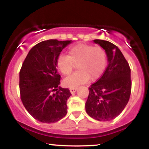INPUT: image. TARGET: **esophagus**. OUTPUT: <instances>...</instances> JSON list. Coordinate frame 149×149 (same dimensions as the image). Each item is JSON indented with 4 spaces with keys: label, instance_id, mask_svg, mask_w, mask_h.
Instances as JSON below:
<instances>
[{
    "label": "esophagus",
    "instance_id": "1",
    "mask_svg": "<svg viewBox=\"0 0 149 149\" xmlns=\"http://www.w3.org/2000/svg\"><path fill=\"white\" fill-rule=\"evenodd\" d=\"M70 90V92H71V93H74L76 91V88H71L69 89Z\"/></svg>",
    "mask_w": 149,
    "mask_h": 149
}]
</instances>
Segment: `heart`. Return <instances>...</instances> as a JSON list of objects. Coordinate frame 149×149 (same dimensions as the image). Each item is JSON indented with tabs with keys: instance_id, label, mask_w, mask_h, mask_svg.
Returning a JSON list of instances; mask_svg holds the SVG:
<instances>
[{
	"instance_id": "heart-1",
	"label": "heart",
	"mask_w": 149,
	"mask_h": 149,
	"mask_svg": "<svg viewBox=\"0 0 149 149\" xmlns=\"http://www.w3.org/2000/svg\"><path fill=\"white\" fill-rule=\"evenodd\" d=\"M107 64V52L100 46L79 43L70 47L68 55L57 58V67L61 74L69 76L76 65L78 71L65 78L64 85L77 88L91 79L96 80L102 76Z\"/></svg>"
}]
</instances>
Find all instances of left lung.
I'll list each match as a JSON object with an SVG mask.
<instances>
[{"mask_svg":"<svg viewBox=\"0 0 149 149\" xmlns=\"http://www.w3.org/2000/svg\"><path fill=\"white\" fill-rule=\"evenodd\" d=\"M94 42L105 49L109 64L102 76L89 88L85 109L87 113L97 120H111L123 111L130 100V67L114 44L100 39Z\"/></svg>","mask_w":149,"mask_h":149,"instance_id":"8db88e82","label":"left lung"}]
</instances>
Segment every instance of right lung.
<instances>
[{"label": "right lung", "mask_w": 149, "mask_h": 149, "mask_svg": "<svg viewBox=\"0 0 149 149\" xmlns=\"http://www.w3.org/2000/svg\"><path fill=\"white\" fill-rule=\"evenodd\" d=\"M71 40H44L33 46L19 71L20 98L27 111L45 123L59 121L67 113L68 88L59 87L57 60Z\"/></svg>", "instance_id": "right-lung-1"}]
</instances>
